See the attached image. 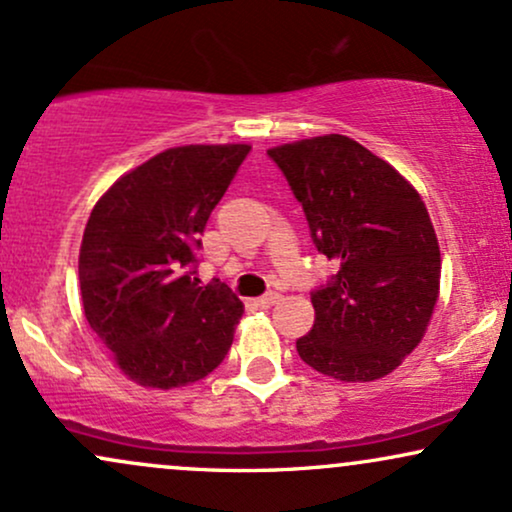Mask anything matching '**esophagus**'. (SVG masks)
Masks as SVG:
<instances>
[{
	"label": "esophagus",
	"instance_id": "obj_1",
	"mask_svg": "<svg viewBox=\"0 0 512 512\" xmlns=\"http://www.w3.org/2000/svg\"><path fill=\"white\" fill-rule=\"evenodd\" d=\"M279 301V293H264V296H260L257 298V305H260V308H272V305Z\"/></svg>",
	"mask_w": 512,
	"mask_h": 512
}]
</instances>
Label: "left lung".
<instances>
[{"label": "left lung", "mask_w": 512, "mask_h": 512, "mask_svg": "<svg viewBox=\"0 0 512 512\" xmlns=\"http://www.w3.org/2000/svg\"><path fill=\"white\" fill-rule=\"evenodd\" d=\"M310 238L337 264L313 289L315 325L296 342L317 373L368 383L392 373L424 337L440 286V250L419 192L342 134L269 149Z\"/></svg>", "instance_id": "1"}]
</instances>
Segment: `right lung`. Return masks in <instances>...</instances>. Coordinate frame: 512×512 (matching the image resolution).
Here are the masks:
<instances>
[{
  "instance_id": "right-lung-1",
  "label": "right lung",
  "mask_w": 512,
  "mask_h": 512,
  "mask_svg": "<svg viewBox=\"0 0 512 512\" xmlns=\"http://www.w3.org/2000/svg\"><path fill=\"white\" fill-rule=\"evenodd\" d=\"M248 154V144L168 149L122 175L88 216L84 315L134 383H197L231 349L243 303L195 274L204 226Z\"/></svg>"
}]
</instances>
